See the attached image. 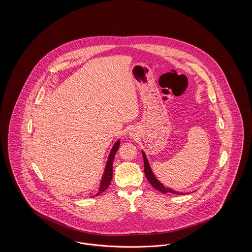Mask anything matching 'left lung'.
<instances>
[{"mask_svg":"<svg viewBox=\"0 0 252 252\" xmlns=\"http://www.w3.org/2000/svg\"><path fill=\"white\" fill-rule=\"evenodd\" d=\"M142 154H143V158H144V173H145V176H146V179L150 182V184L157 189L158 191L159 192H163V193H166V192H171V193H175V194H184L183 192H177V191H174L170 188H168L166 186H164L160 181H158L152 169L150 167V164L148 162V159H147V157L145 155L144 151L142 150Z\"/></svg>","mask_w":252,"mask_h":252,"instance_id":"left-lung-1","label":"left lung"}]
</instances>
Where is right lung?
<instances>
[{"label": "right lung", "mask_w": 252, "mask_h": 252, "mask_svg": "<svg viewBox=\"0 0 252 252\" xmlns=\"http://www.w3.org/2000/svg\"><path fill=\"white\" fill-rule=\"evenodd\" d=\"M120 146V140H117L116 143L113 144L111 150H110V153L108 155V160H107V164H106V167L104 170V173H103V176L101 178L100 180V186H99V189L97 191L96 195L102 193L104 191H106L108 189L109 184H110V181L112 179V163H113V158L115 157V154L118 150Z\"/></svg>", "instance_id": "add662e5"}]
</instances>
